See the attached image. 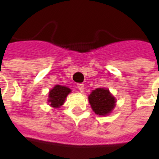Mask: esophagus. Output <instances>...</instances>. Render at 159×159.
Masks as SVG:
<instances>
[{
    "instance_id": "obj_1",
    "label": "esophagus",
    "mask_w": 159,
    "mask_h": 159,
    "mask_svg": "<svg viewBox=\"0 0 159 159\" xmlns=\"http://www.w3.org/2000/svg\"><path fill=\"white\" fill-rule=\"evenodd\" d=\"M77 88H78V89H79L81 92H83V90H84V85H83V83L77 84Z\"/></svg>"
}]
</instances>
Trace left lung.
Listing matches in <instances>:
<instances>
[{"instance_id":"left-lung-1","label":"left lung","mask_w":159,"mask_h":159,"mask_svg":"<svg viewBox=\"0 0 159 159\" xmlns=\"http://www.w3.org/2000/svg\"><path fill=\"white\" fill-rule=\"evenodd\" d=\"M89 100L94 113L99 116H107L116 106V99L107 89L100 88L93 90L89 95Z\"/></svg>"}]
</instances>
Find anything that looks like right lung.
<instances>
[{
  "mask_svg": "<svg viewBox=\"0 0 159 159\" xmlns=\"http://www.w3.org/2000/svg\"><path fill=\"white\" fill-rule=\"evenodd\" d=\"M71 92L68 87L56 85L49 91L48 103L53 108H58L65 103L66 97Z\"/></svg>",
  "mask_w": 159,
  "mask_h": 159,
  "instance_id": "add662e5",
  "label": "right lung"
}]
</instances>
